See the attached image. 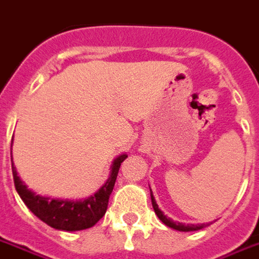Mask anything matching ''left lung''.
Wrapping results in <instances>:
<instances>
[{
  "mask_svg": "<svg viewBox=\"0 0 259 259\" xmlns=\"http://www.w3.org/2000/svg\"><path fill=\"white\" fill-rule=\"evenodd\" d=\"M150 197H151V205H153V209H154L155 214H157V217L162 221L166 226H169V228L174 229V230H178V232H197V230H201V229L206 228V226H209V225L211 224V222H209V224L185 225V224H182V222H176V221H173L171 218L167 217V215H165L162 210L159 209L158 205H157V202H155V198H154V195H153V191H151V189H150Z\"/></svg>",
  "mask_w": 259,
  "mask_h": 259,
  "instance_id": "obj_1",
  "label": "left lung"
}]
</instances>
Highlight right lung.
<instances>
[{
    "instance_id": "right-lung-1",
    "label": "right lung",
    "mask_w": 259,
    "mask_h": 259,
    "mask_svg": "<svg viewBox=\"0 0 259 259\" xmlns=\"http://www.w3.org/2000/svg\"><path fill=\"white\" fill-rule=\"evenodd\" d=\"M10 157H12L14 186L21 199L27 206V209L42 222L49 225L50 228L62 230V232H77V230L92 228L105 215L108 209L109 197L113 191L115 180L118 176L119 166L127 158V154H121L113 159L110 166V176L93 195L85 199H77V201L50 198V197H44L30 190L18 176V171L13 163L12 150H10Z\"/></svg>"
}]
</instances>
